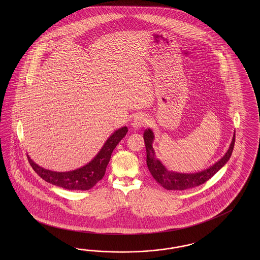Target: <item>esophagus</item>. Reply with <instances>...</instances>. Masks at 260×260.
Wrapping results in <instances>:
<instances>
[{
  "label": "esophagus",
  "instance_id": "1",
  "mask_svg": "<svg viewBox=\"0 0 260 260\" xmlns=\"http://www.w3.org/2000/svg\"><path fill=\"white\" fill-rule=\"evenodd\" d=\"M147 121H148V120H147V118H146L145 116H143V115H137V116L134 117L132 126H133V127H134L135 129H138V128H141L143 126H146V125H147Z\"/></svg>",
  "mask_w": 260,
  "mask_h": 260
}]
</instances>
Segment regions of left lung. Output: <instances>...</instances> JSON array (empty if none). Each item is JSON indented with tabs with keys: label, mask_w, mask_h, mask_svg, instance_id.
Here are the masks:
<instances>
[{
	"label": "left lung",
	"mask_w": 260,
	"mask_h": 260,
	"mask_svg": "<svg viewBox=\"0 0 260 260\" xmlns=\"http://www.w3.org/2000/svg\"><path fill=\"white\" fill-rule=\"evenodd\" d=\"M144 140L147 150V165L153 178L166 189L183 190L196 188L197 186H200L201 184H204L205 182L211 179L213 175L228 162L235 147L236 134H234L228 151L219 161H217L214 165L210 167L209 169L196 173H178L168 171L165 166L156 158L155 152L152 148L154 135L150 128L145 131Z\"/></svg>",
	"instance_id": "obj_1"
}]
</instances>
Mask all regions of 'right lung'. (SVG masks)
Returning a JSON list of instances; mask_svg holds the SVG:
<instances>
[{
	"instance_id": "1",
	"label": "right lung",
	"mask_w": 260,
	"mask_h": 260,
	"mask_svg": "<svg viewBox=\"0 0 260 260\" xmlns=\"http://www.w3.org/2000/svg\"><path fill=\"white\" fill-rule=\"evenodd\" d=\"M126 133V126H123L114 132L104 144L98 154L89 163L71 172H52L35 164L29 156H27V159L35 173L45 181L63 189L87 190L94 187L95 184L104 177L112 151L119 142L125 137Z\"/></svg>"
}]
</instances>
